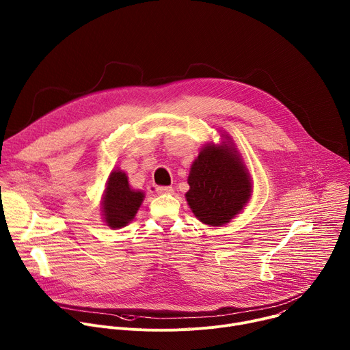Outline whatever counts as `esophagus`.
Returning <instances> with one entry per match:
<instances>
[{
	"label": "esophagus",
	"mask_w": 350,
	"mask_h": 350,
	"mask_svg": "<svg viewBox=\"0 0 350 350\" xmlns=\"http://www.w3.org/2000/svg\"><path fill=\"white\" fill-rule=\"evenodd\" d=\"M157 192L159 195H170V193H173V188L166 187V185H159V187H157Z\"/></svg>",
	"instance_id": "34e87169"
}]
</instances>
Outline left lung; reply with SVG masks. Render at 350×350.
Instances as JSON below:
<instances>
[{
    "label": "left lung",
    "instance_id": "obj_1",
    "mask_svg": "<svg viewBox=\"0 0 350 350\" xmlns=\"http://www.w3.org/2000/svg\"><path fill=\"white\" fill-rule=\"evenodd\" d=\"M187 202L205 224L228 223L251 196V178L237 151L227 145H208L191 166Z\"/></svg>",
    "mask_w": 350,
    "mask_h": 350
}]
</instances>
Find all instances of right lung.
Returning <instances> with one entry per match:
<instances>
[{
    "mask_svg": "<svg viewBox=\"0 0 350 350\" xmlns=\"http://www.w3.org/2000/svg\"><path fill=\"white\" fill-rule=\"evenodd\" d=\"M142 199L144 193L130 188L127 176L123 172H112L103 202L105 223L111 228L124 227L134 219Z\"/></svg>",
    "mask_w": 350,
    "mask_h": 350,
    "instance_id": "add662e5",
    "label": "right lung"
}]
</instances>
